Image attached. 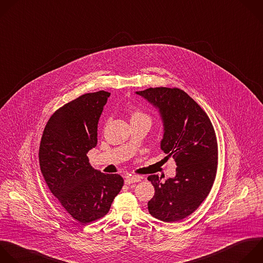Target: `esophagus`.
Returning <instances> with one entry per match:
<instances>
[{
  "label": "esophagus",
  "mask_w": 263,
  "mask_h": 263,
  "mask_svg": "<svg viewBox=\"0 0 263 263\" xmlns=\"http://www.w3.org/2000/svg\"><path fill=\"white\" fill-rule=\"evenodd\" d=\"M141 181V178L138 177V176H130V177H127L125 179V184L126 185H130V184H134V183H138Z\"/></svg>",
  "instance_id": "34e87169"
}]
</instances>
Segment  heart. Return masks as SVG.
<instances>
[{"label": "heart", "mask_w": 263, "mask_h": 263, "mask_svg": "<svg viewBox=\"0 0 263 263\" xmlns=\"http://www.w3.org/2000/svg\"><path fill=\"white\" fill-rule=\"evenodd\" d=\"M140 120H145V121L151 122L149 116L146 115V114L143 112V111L134 110V111L131 112V122H133V121H140Z\"/></svg>", "instance_id": "obj_1"}]
</instances>
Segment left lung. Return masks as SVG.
I'll return each instance as SVG.
<instances>
[{"instance_id":"left-lung-1","label":"left lung","mask_w":263,"mask_h":263,"mask_svg":"<svg viewBox=\"0 0 263 263\" xmlns=\"http://www.w3.org/2000/svg\"><path fill=\"white\" fill-rule=\"evenodd\" d=\"M156 106L163 121L161 149L177 163L173 179L161 183L147 180L155 195L147 203L149 214L164 222H178L194 213L210 194L218 167V143L205 111L178 87H148L136 92Z\"/></svg>"}]
</instances>
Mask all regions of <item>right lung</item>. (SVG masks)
<instances>
[{
    "instance_id": "1",
    "label": "right lung",
    "mask_w": 263,
    "mask_h": 263,
    "mask_svg": "<svg viewBox=\"0 0 263 263\" xmlns=\"http://www.w3.org/2000/svg\"><path fill=\"white\" fill-rule=\"evenodd\" d=\"M110 93H87L60 107L40 142L39 164L50 192L81 224L104 217L124 180L94 169L86 154L97 145L98 121Z\"/></svg>"
}]
</instances>
